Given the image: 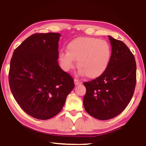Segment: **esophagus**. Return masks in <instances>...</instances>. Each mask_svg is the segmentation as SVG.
<instances>
[{"label":"esophagus","instance_id":"1","mask_svg":"<svg viewBox=\"0 0 146 146\" xmlns=\"http://www.w3.org/2000/svg\"><path fill=\"white\" fill-rule=\"evenodd\" d=\"M74 84H75L76 86H78V85H81V84H82V82H81V81L77 80V79H75V80H74Z\"/></svg>","mask_w":146,"mask_h":146}]
</instances>
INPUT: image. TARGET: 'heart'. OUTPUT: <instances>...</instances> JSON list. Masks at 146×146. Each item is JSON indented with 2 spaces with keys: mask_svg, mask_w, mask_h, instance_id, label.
I'll use <instances>...</instances> for the list:
<instances>
[{
  "mask_svg": "<svg viewBox=\"0 0 146 146\" xmlns=\"http://www.w3.org/2000/svg\"><path fill=\"white\" fill-rule=\"evenodd\" d=\"M67 51H61L59 60L64 70L69 71L78 66L81 75L95 79L102 76L110 63L112 50L108 42L94 37H78L69 42Z\"/></svg>",
  "mask_w": 146,
  "mask_h": 146,
  "instance_id": "b5f03b06",
  "label": "heart"
}]
</instances>
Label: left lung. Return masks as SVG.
Masks as SVG:
<instances>
[{"mask_svg": "<svg viewBox=\"0 0 146 146\" xmlns=\"http://www.w3.org/2000/svg\"><path fill=\"white\" fill-rule=\"evenodd\" d=\"M108 37L112 50L108 68L100 77L84 83L85 110L100 120L110 119L124 110L133 97L136 83L133 54L124 42Z\"/></svg>", "mask_w": 146, "mask_h": 146, "instance_id": "obj_1", "label": "left lung"}]
</instances>
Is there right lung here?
<instances>
[{
	"instance_id": "1",
	"label": "right lung",
	"mask_w": 146,
	"mask_h": 146,
	"mask_svg": "<svg viewBox=\"0 0 146 146\" xmlns=\"http://www.w3.org/2000/svg\"><path fill=\"white\" fill-rule=\"evenodd\" d=\"M59 33H36L15 49L10 60L9 84L23 110L46 120L61 111L74 87L73 78L58 64Z\"/></svg>"
}]
</instances>
